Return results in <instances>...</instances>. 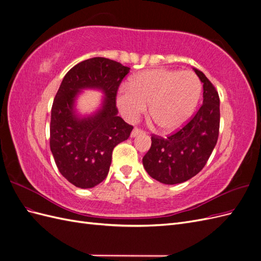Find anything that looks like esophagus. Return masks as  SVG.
Wrapping results in <instances>:
<instances>
[{"label": "esophagus", "instance_id": "34e87169", "mask_svg": "<svg viewBox=\"0 0 261 261\" xmlns=\"http://www.w3.org/2000/svg\"><path fill=\"white\" fill-rule=\"evenodd\" d=\"M143 134H145V132L144 130H141V129H139V128H134L133 130H132V134H130V137H137V136H139V135H143Z\"/></svg>", "mask_w": 261, "mask_h": 261}]
</instances>
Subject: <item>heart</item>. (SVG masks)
Wrapping results in <instances>:
<instances>
[{"instance_id": "obj_1", "label": "heart", "mask_w": 261, "mask_h": 261, "mask_svg": "<svg viewBox=\"0 0 261 261\" xmlns=\"http://www.w3.org/2000/svg\"><path fill=\"white\" fill-rule=\"evenodd\" d=\"M201 96V83L192 72L154 68L134 75L116 94L126 120L135 121L149 104V118L163 133H173L191 120Z\"/></svg>"}]
</instances>
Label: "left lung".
<instances>
[{
  "label": "left lung",
  "instance_id": "1",
  "mask_svg": "<svg viewBox=\"0 0 261 261\" xmlns=\"http://www.w3.org/2000/svg\"><path fill=\"white\" fill-rule=\"evenodd\" d=\"M195 73L203 84L202 106L183 128L167 138L151 137V147L143 158L148 174L158 181L174 185L188 180L202 170L215 149L220 127V99L208 78Z\"/></svg>",
  "mask_w": 261,
  "mask_h": 261
}]
</instances>
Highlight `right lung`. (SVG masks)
<instances>
[{"instance_id": "add662e5", "label": "right lung", "mask_w": 261, "mask_h": 261, "mask_svg": "<svg viewBox=\"0 0 261 261\" xmlns=\"http://www.w3.org/2000/svg\"><path fill=\"white\" fill-rule=\"evenodd\" d=\"M129 67L106 58L78 63L64 76L51 110L50 148L61 174L80 188H91L110 170L112 151L126 140L133 126L117 116L116 92ZM84 89L104 92L101 107L91 116L75 112V99Z\"/></svg>"}]
</instances>
